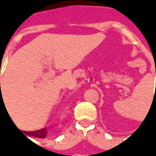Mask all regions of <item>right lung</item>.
Returning <instances> with one entry per match:
<instances>
[{
	"instance_id": "obj_1",
	"label": "right lung",
	"mask_w": 156,
	"mask_h": 156,
	"mask_svg": "<svg viewBox=\"0 0 156 156\" xmlns=\"http://www.w3.org/2000/svg\"><path fill=\"white\" fill-rule=\"evenodd\" d=\"M25 134L29 135V136H33V137L43 139V138L46 137V135L48 134V131H47L46 129H39V130L36 131H27V132H26ZM26 137H27V136H26ZM27 139H28V138H27Z\"/></svg>"
}]
</instances>
